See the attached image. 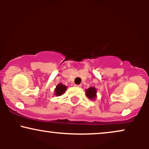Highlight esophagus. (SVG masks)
I'll return each instance as SVG.
<instances>
[{
  "instance_id": "34e87169",
  "label": "esophagus",
  "mask_w": 149,
  "mask_h": 149,
  "mask_svg": "<svg viewBox=\"0 0 149 149\" xmlns=\"http://www.w3.org/2000/svg\"><path fill=\"white\" fill-rule=\"evenodd\" d=\"M75 86H76V87H78V88H81L82 85H81V84H80V85H75Z\"/></svg>"
}]
</instances>
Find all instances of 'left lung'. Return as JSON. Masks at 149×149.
Masks as SVG:
<instances>
[{
  "label": "left lung",
  "mask_w": 149,
  "mask_h": 149,
  "mask_svg": "<svg viewBox=\"0 0 149 149\" xmlns=\"http://www.w3.org/2000/svg\"><path fill=\"white\" fill-rule=\"evenodd\" d=\"M85 92H86L87 97H88L89 99H90V100H94V99L96 97L97 90L96 89L93 88V87H90V88H88V90H86Z\"/></svg>",
  "instance_id": "obj_1"
}]
</instances>
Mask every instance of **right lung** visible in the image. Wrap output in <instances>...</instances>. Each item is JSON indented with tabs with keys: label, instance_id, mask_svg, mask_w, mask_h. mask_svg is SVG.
I'll use <instances>...</instances> for the list:
<instances>
[{
	"label": "right lung",
	"instance_id": "right-lung-1",
	"mask_svg": "<svg viewBox=\"0 0 149 149\" xmlns=\"http://www.w3.org/2000/svg\"><path fill=\"white\" fill-rule=\"evenodd\" d=\"M66 90V87L63 84H59L57 85L55 89V94L56 96H60V95L64 94Z\"/></svg>",
	"mask_w": 149,
	"mask_h": 149
}]
</instances>
